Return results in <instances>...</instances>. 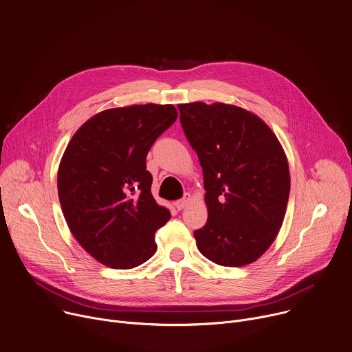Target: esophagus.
<instances>
[{
	"mask_svg": "<svg viewBox=\"0 0 352 352\" xmlns=\"http://www.w3.org/2000/svg\"><path fill=\"white\" fill-rule=\"evenodd\" d=\"M189 201H190V195H189V194H185L181 199H178V201L175 202V208H177L178 210H181V209H184V208L188 205Z\"/></svg>",
	"mask_w": 352,
	"mask_h": 352,
	"instance_id": "obj_1",
	"label": "esophagus"
}]
</instances>
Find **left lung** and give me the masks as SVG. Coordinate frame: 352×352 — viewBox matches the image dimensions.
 <instances>
[{"label":"left lung","instance_id":"obj_1","mask_svg":"<svg viewBox=\"0 0 352 352\" xmlns=\"http://www.w3.org/2000/svg\"><path fill=\"white\" fill-rule=\"evenodd\" d=\"M184 133L204 171L206 225L194 232L198 250L214 264L254 263L283 221L291 178L286 155L270 127L226 104H181Z\"/></svg>","mask_w":352,"mask_h":352}]
</instances>
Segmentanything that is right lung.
I'll return each instance as SVG.
<instances>
[{
  "mask_svg": "<svg viewBox=\"0 0 352 352\" xmlns=\"http://www.w3.org/2000/svg\"><path fill=\"white\" fill-rule=\"evenodd\" d=\"M177 116L173 105L107 109L80 127L63 154V213L76 240L104 265L135 268L157 250L154 233L171 213L151 195L146 157Z\"/></svg>",
  "mask_w": 352,
  "mask_h": 352,
  "instance_id": "1",
  "label": "right lung"
}]
</instances>
